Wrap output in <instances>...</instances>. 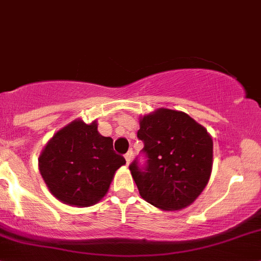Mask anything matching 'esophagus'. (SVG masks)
I'll list each match as a JSON object with an SVG mask.
<instances>
[{
	"instance_id": "34e87169",
	"label": "esophagus",
	"mask_w": 261,
	"mask_h": 261,
	"mask_svg": "<svg viewBox=\"0 0 261 261\" xmlns=\"http://www.w3.org/2000/svg\"><path fill=\"white\" fill-rule=\"evenodd\" d=\"M131 158H133V152H131V151H128L127 152V154H126L125 155V159H126V164H130V163H131Z\"/></svg>"
}]
</instances>
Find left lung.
I'll list each match as a JSON object with an SVG mask.
<instances>
[{"label":"left lung","mask_w":261,"mask_h":261,"mask_svg":"<svg viewBox=\"0 0 261 261\" xmlns=\"http://www.w3.org/2000/svg\"><path fill=\"white\" fill-rule=\"evenodd\" d=\"M138 138L147 156L130 172L141 198L163 211H180L203 192L212 173L213 141L186 112L158 109L140 117Z\"/></svg>","instance_id":"1"}]
</instances>
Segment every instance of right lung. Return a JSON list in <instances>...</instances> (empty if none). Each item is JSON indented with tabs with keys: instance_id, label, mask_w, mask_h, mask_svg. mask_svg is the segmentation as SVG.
<instances>
[{
	"instance_id": "right-lung-1",
	"label": "right lung",
	"mask_w": 261,
	"mask_h": 261,
	"mask_svg": "<svg viewBox=\"0 0 261 261\" xmlns=\"http://www.w3.org/2000/svg\"><path fill=\"white\" fill-rule=\"evenodd\" d=\"M97 121L77 118L60 128L44 146L39 170L50 193L65 204L89 207L109 192L116 170L126 160L114 151V140L102 136Z\"/></svg>"
}]
</instances>
